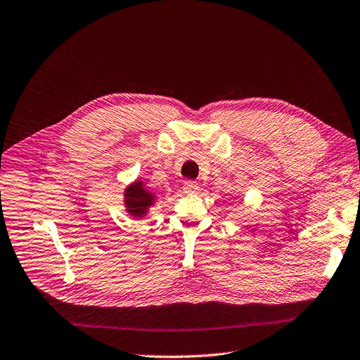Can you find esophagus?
Segmentation results:
<instances>
[{"label": "esophagus", "mask_w": 360, "mask_h": 360, "mask_svg": "<svg viewBox=\"0 0 360 360\" xmlns=\"http://www.w3.org/2000/svg\"><path fill=\"white\" fill-rule=\"evenodd\" d=\"M182 188H184L185 194H195V193H198L200 186L195 181H185L184 185H182Z\"/></svg>", "instance_id": "obj_1"}]
</instances>
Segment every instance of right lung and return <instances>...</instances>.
<instances>
[{"label": "right lung", "instance_id": "add662e5", "mask_svg": "<svg viewBox=\"0 0 360 360\" xmlns=\"http://www.w3.org/2000/svg\"><path fill=\"white\" fill-rule=\"evenodd\" d=\"M158 195L144 184L141 178L134 179L123 191V207L132 217H144L155 205Z\"/></svg>", "mask_w": 360, "mask_h": 360}]
</instances>
